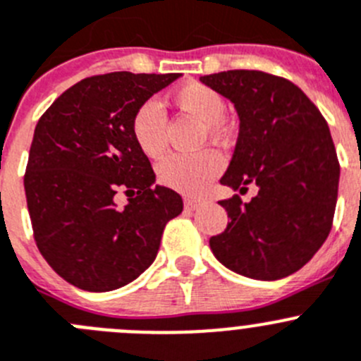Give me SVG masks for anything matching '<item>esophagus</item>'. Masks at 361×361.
Listing matches in <instances>:
<instances>
[{"instance_id":"obj_1","label":"esophagus","mask_w":361,"mask_h":361,"mask_svg":"<svg viewBox=\"0 0 361 361\" xmlns=\"http://www.w3.org/2000/svg\"><path fill=\"white\" fill-rule=\"evenodd\" d=\"M202 204V200L200 198H195V197H186L184 198V207H186L188 211H195L198 206Z\"/></svg>"}]
</instances>
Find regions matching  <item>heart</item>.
I'll return each mask as SVG.
<instances>
[{
	"label": "heart",
	"instance_id": "b5f03b06",
	"mask_svg": "<svg viewBox=\"0 0 361 361\" xmlns=\"http://www.w3.org/2000/svg\"><path fill=\"white\" fill-rule=\"evenodd\" d=\"M173 102L202 121L211 140H224L229 132L226 121L227 102L216 89L202 82H188L173 92ZM134 143L147 157L157 159L166 148V116L155 100H147L135 109L130 120ZM221 161L216 152L202 150L197 154H173L157 166L159 180L168 188L198 193L220 173Z\"/></svg>",
	"mask_w": 361,
	"mask_h": 361
}]
</instances>
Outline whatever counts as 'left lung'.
<instances>
[{
	"mask_svg": "<svg viewBox=\"0 0 361 361\" xmlns=\"http://www.w3.org/2000/svg\"><path fill=\"white\" fill-rule=\"evenodd\" d=\"M240 116V134L220 183L257 195L220 200L229 224L209 247L233 272L274 281L297 272L331 231L340 164L324 116L293 82L231 69L200 77Z\"/></svg>",
	"mask_w": 361,
	"mask_h": 361,
	"instance_id": "1",
	"label": "left lung"
}]
</instances>
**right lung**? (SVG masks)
<instances>
[{
	"label": "right lung",
	"instance_id": "right-lung-1",
	"mask_svg": "<svg viewBox=\"0 0 361 361\" xmlns=\"http://www.w3.org/2000/svg\"><path fill=\"white\" fill-rule=\"evenodd\" d=\"M178 73L116 71L64 91L39 118L25 193L39 252L62 279L111 292L143 274L157 256L183 198L154 186L155 173L130 134L132 114ZM129 197L125 208L116 192Z\"/></svg>",
	"mask_w": 361,
	"mask_h": 361
}]
</instances>
